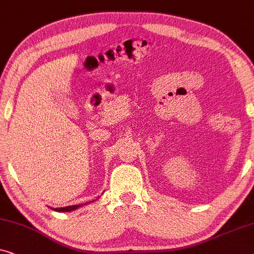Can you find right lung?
Segmentation results:
<instances>
[{"instance_id": "obj_1", "label": "right lung", "mask_w": 254, "mask_h": 254, "mask_svg": "<svg viewBox=\"0 0 254 254\" xmlns=\"http://www.w3.org/2000/svg\"><path fill=\"white\" fill-rule=\"evenodd\" d=\"M91 202V201H90ZM83 205H86V203H81V205H72V206H66V207H59V208H54L56 212H71V210H74L77 208H79Z\"/></svg>"}]
</instances>
